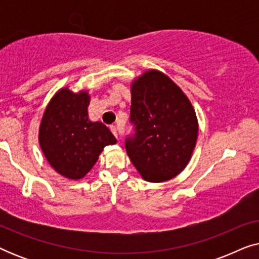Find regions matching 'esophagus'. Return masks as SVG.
<instances>
[{
	"label": "esophagus",
	"instance_id": "esophagus-1",
	"mask_svg": "<svg viewBox=\"0 0 259 259\" xmlns=\"http://www.w3.org/2000/svg\"><path fill=\"white\" fill-rule=\"evenodd\" d=\"M109 128H111V131H112V133L114 134V136L116 137V138H119V136H120V133H119V130H118V127L116 126H114V125H112L111 127H109Z\"/></svg>",
	"mask_w": 259,
	"mask_h": 259
}]
</instances>
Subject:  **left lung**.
I'll list each match as a JSON object with an SVG mask.
<instances>
[{"label":"left lung","instance_id":"left-lung-1","mask_svg":"<svg viewBox=\"0 0 259 259\" xmlns=\"http://www.w3.org/2000/svg\"><path fill=\"white\" fill-rule=\"evenodd\" d=\"M127 154L143 178L160 183L185 168L196 146V112L165 74L148 70L132 84Z\"/></svg>","mask_w":259,"mask_h":259}]
</instances>
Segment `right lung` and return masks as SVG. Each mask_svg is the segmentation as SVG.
Returning a JSON list of instances; mask_svg holds the SVG:
<instances>
[{"mask_svg": "<svg viewBox=\"0 0 259 259\" xmlns=\"http://www.w3.org/2000/svg\"><path fill=\"white\" fill-rule=\"evenodd\" d=\"M87 92L59 91L46 108L40 145L53 167L69 179H80L97 162L105 146L116 143L108 127L88 119Z\"/></svg>", "mask_w": 259, "mask_h": 259, "instance_id": "obj_1", "label": "right lung"}]
</instances>
